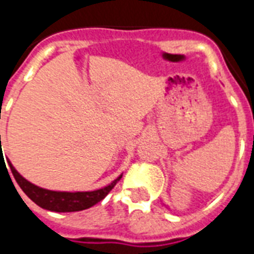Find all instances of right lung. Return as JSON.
<instances>
[{
  "instance_id": "add662e5",
  "label": "right lung",
  "mask_w": 254,
  "mask_h": 254,
  "mask_svg": "<svg viewBox=\"0 0 254 254\" xmlns=\"http://www.w3.org/2000/svg\"><path fill=\"white\" fill-rule=\"evenodd\" d=\"M0 145H1V135H0ZM2 158V154H1ZM9 162V161H7ZM10 170L13 173L15 181L22 189V191L31 199V200L38 204L39 207L54 212H75V211H83L87 209L100 200H103L108 193L111 192V190L116 186V183L121 179L120 175L117 179L112 182L111 185L95 191H87V192H63V191H51V190L42 189L38 186L30 183L14 169L13 165L9 162Z\"/></svg>"
}]
</instances>
